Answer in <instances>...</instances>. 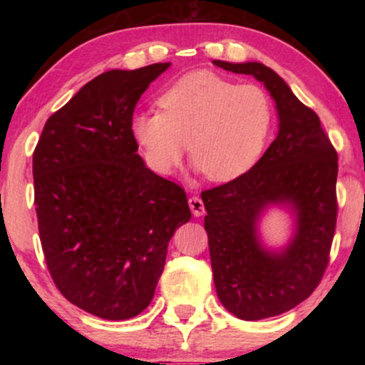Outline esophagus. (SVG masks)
<instances>
[{"label": "esophagus", "instance_id": "obj_1", "mask_svg": "<svg viewBox=\"0 0 365 365\" xmlns=\"http://www.w3.org/2000/svg\"><path fill=\"white\" fill-rule=\"evenodd\" d=\"M189 207H191V211H192V214L196 217L202 216V214H204V202H202V199L199 197V196L189 197Z\"/></svg>", "mask_w": 365, "mask_h": 365}]
</instances>
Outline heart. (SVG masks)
Here are the masks:
<instances>
[{
  "instance_id": "1",
  "label": "heart",
  "mask_w": 365,
  "mask_h": 365,
  "mask_svg": "<svg viewBox=\"0 0 365 365\" xmlns=\"http://www.w3.org/2000/svg\"><path fill=\"white\" fill-rule=\"evenodd\" d=\"M161 113L133 118V136L148 166L169 174L186 151L212 181H232L261 156L272 126V103L257 84H236L194 71L158 99Z\"/></svg>"
}]
</instances>
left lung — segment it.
I'll return each instance as SVG.
<instances>
[{
	"label": "left lung",
	"instance_id": "obj_1",
	"mask_svg": "<svg viewBox=\"0 0 365 365\" xmlns=\"http://www.w3.org/2000/svg\"><path fill=\"white\" fill-rule=\"evenodd\" d=\"M212 63L261 81L279 116L276 139L247 173L201 192L219 301L236 317L259 321L291 311L321 282L336 231L337 153L317 114L276 71L262 63ZM271 205L294 216L282 250L258 237V219Z\"/></svg>",
	"mask_w": 365,
	"mask_h": 365
}]
</instances>
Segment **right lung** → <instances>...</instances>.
I'll list each match as a JSON object with an SVG mask.
<instances>
[{"mask_svg":"<svg viewBox=\"0 0 365 365\" xmlns=\"http://www.w3.org/2000/svg\"><path fill=\"white\" fill-rule=\"evenodd\" d=\"M169 66L99 74L49 116L33 154L49 274L69 302L108 321L149 306L168 244L191 219L184 189L146 168L131 129L141 94Z\"/></svg>","mask_w":365,"mask_h":365,"instance_id":"add662e5","label":"right lung"}]
</instances>
